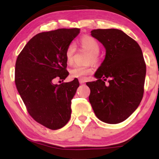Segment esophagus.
<instances>
[{
  "label": "esophagus",
  "instance_id": "34e87169",
  "mask_svg": "<svg viewBox=\"0 0 159 159\" xmlns=\"http://www.w3.org/2000/svg\"><path fill=\"white\" fill-rule=\"evenodd\" d=\"M79 83L81 84H84L85 83L84 80H83V79H79Z\"/></svg>",
  "mask_w": 159,
  "mask_h": 159
}]
</instances>
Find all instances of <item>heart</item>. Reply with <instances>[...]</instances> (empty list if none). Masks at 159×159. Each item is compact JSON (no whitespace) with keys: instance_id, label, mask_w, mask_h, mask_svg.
I'll use <instances>...</instances> for the list:
<instances>
[{"instance_id":"1","label":"heart","mask_w":159,"mask_h":159,"mask_svg":"<svg viewBox=\"0 0 159 159\" xmlns=\"http://www.w3.org/2000/svg\"><path fill=\"white\" fill-rule=\"evenodd\" d=\"M80 45L82 48L90 53L89 62L93 63H96L98 61V54L100 52V46L97 40L90 36H83L80 39ZM75 52V45L70 44L67 47L66 51V60L68 64H71L73 61L74 54ZM93 72V69L91 67L80 66H75L70 70V76L73 78H80L84 79L86 76Z\"/></svg>"}]
</instances>
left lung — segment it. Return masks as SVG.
I'll return each mask as SVG.
<instances>
[{
    "mask_svg": "<svg viewBox=\"0 0 159 159\" xmlns=\"http://www.w3.org/2000/svg\"><path fill=\"white\" fill-rule=\"evenodd\" d=\"M91 36L105 47V59L87 82L89 100L98 119L120 123L139 106L143 95L146 64L136 41L118 29H97ZM108 80L107 83L105 81Z\"/></svg>",
    "mask_w": 159,
    "mask_h": 159,
    "instance_id": "1",
    "label": "left lung"
}]
</instances>
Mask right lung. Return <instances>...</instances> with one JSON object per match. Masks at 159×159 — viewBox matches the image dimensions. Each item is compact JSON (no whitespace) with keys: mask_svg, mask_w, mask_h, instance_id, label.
I'll list each match as a JSON object with an SVG mask.
<instances>
[{"mask_svg":"<svg viewBox=\"0 0 159 159\" xmlns=\"http://www.w3.org/2000/svg\"><path fill=\"white\" fill-rule=\"evenodd\" d=\"M80 29H57L36 34L24 47L16 63L15 82L27 111L37 123L52 130L61 129L71 117V101L79 82L54 84L65 80L66 51Z\"/></svg>","mask_w":159,"mask_h":159,"instance_id":"obj_1","label":"right lung"}]
</instances>
